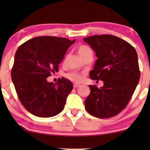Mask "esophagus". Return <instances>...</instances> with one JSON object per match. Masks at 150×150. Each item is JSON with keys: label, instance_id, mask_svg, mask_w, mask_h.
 Masks as SVG:
<instances>
[{"label": "esophagus", "instance_id": "obj_1", "mask_svg": "<svg viewBox=\"0 0 150 150\" xmlns=\"http://www.w3.org/2000/svg\"><path fill=\"white\" fill-rule=\"evenodd\" d=\"M73 86H74V88H78V87H79V86H81V84H79V83H74Z\"/></svg>", "mask_w": 150, "mask_h": 150}]
</instances>
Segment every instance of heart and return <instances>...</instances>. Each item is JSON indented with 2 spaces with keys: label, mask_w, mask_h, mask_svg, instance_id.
I'll use <instances>...</instances> for the list:
<instances>
[{
  "label": "heart",
  "mask_w": 150,
  "mask_h": 150,
  "mask_svg": "<svg viewBox=\"0 0 150 150\" xmlns=\"http://www.w3.org/2000/svg\"><path fill=\"white\" fill-rule=\"evenodd\" d=\"M91 48L87 46H82L78 47V52L79 54L80 57H83L86 53H87L88 51H91ZM65 77L69 81H72V82H80V81L82 80V75L80 73L77 72H69L68 73H67L65 75Z\"/></svg>",
  "instance_id": "obj_1"
}]
</instances>
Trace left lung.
<instances>
[{"mask_svg":"<svg viewBox=\"0 0 150 150\" xmlns=\"http://www.w3.org/2000/svg\"><path fill=\"white\" fill-rule=\"evenodd\" d=\"M83 40L97 57L90 78L104 83L101 88L89 86L85 107L99 118L117 115L129 102L139 81L137 51L128 42L111 35H92Z\"/></svg>","mask_w":150,"mask_h":150,"instance_id":"obj_1","label":"left lung"}]
</instances>
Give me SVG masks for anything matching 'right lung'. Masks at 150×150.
I'll list each match as a JSON object with an SVG mask.
<instances>
[{
    "label": "right lung",
    "instance_id": "add662e5",
    "mask_svg": "<svg viewBox=\"0 0 150 150\" xmlns=\"http://www.w3.org/2000/svg\"><path fill=\"white\" fill-rule=\"evenodd\" d=\"M75 40L40 36L28 40L16 51L12 82L22 105L34 115L50 117L61 112L73 85L62 78L57 83L47 78L59 70L69 47Z\"/></svg>",
    "mask_w": 150,
    "mask_h": 150
}]
</instances>
